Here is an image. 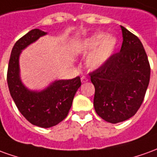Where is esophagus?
I'll use <instances>...</instances> for the list:
<instances>
[{
  "label": "esophagus",
  "instance_id": "obj_1",
  "mask_svg": "<svg viewBox=\"0 0 157 157\" xmlns=\"http://www.w3.org/2000/svg\"><path fill=\"white\" fill-rule=\"evenodd\" d=\"M88 80H89V79H88L87 77H85V76L81 77V82H82V83H86Z\"/></svg>",
  "mask_w": 157,
  "mask_h": 157
}]
</instances>
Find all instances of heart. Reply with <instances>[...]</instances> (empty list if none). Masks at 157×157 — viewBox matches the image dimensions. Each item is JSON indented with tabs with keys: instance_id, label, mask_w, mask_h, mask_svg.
Here are the masks:
<instances>
[{
	"instance_id": "b5f03b06",
	"label": "heart",
	"mask_w": 157,
	"mask_h": 157,
	"mask_svg": "<svg viewBox=\"0 0 157 157\" xmlns=\"http://www.w3.org/2000/svg\"><path fill=\"white\" fill-rule=\"evenodd\" d=\"M117 47L116 38L105 33H96L84 40L81 44L84 52L92 51L87 58L88 65L96 68L105 63L113 55Z\"/></svg>"
}]
</instances>
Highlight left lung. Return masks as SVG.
<instances>
[{"instance_id": "1", "label": "left lung", "mask_w": 157, "mask_h": 157, "mask_svg": "<svg viewBox=\"0 0 157 157\" xmlns=\"http://www.w3.org/2000/svg\"><path fill=\"white\" fill-rule=\"evenodd\" d=\"M123 44L119 52L90 72L94 86V106L106 122L117 123L133 117L147 90L151 67L140 39L121 26Z\"/></svg>"}]
</instances>
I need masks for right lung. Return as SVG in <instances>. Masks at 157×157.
I'll return each mask as SVG.
<instances>
[{
  "label": "right lung",
  "instance_id": "obj_1",
  "mask_svg": "<svg viewBox=\"0 0 157 157\" xmlns=\"http://www.w3.org/2000/svg\"><path fill=\"white\" fill-rule=\"evenodd\" d=\"M46 33L34 29L21 37L13 46L7 68V84L10 94L18 111L32 124L40 128L55 126L66 118L78 89L79 77L54 82L41 92L29 91L19 78L18 57L21 51Z\"/></svg>",
  "mask_w": 157,
  "mask_h": 157
}]
</instances>
